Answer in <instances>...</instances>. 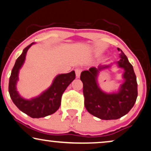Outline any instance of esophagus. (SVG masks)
<instances>
[{
  "mask_svg": "<svg viewBox=\"0 0 151 151\" xmlns=\"http://www.w3.org/2000/svg\"><path fill=\"white\" fill-rule=\"evenodd\" d=\"M81 69H80V68H77V69H75L76 77H77V78H79L80 74H81Z\"/></svg>",
  "mask_w": 151,
  "mask_h": 151,
  "instance_id": "1",
  "label": "esophagus"
}]
</instances>
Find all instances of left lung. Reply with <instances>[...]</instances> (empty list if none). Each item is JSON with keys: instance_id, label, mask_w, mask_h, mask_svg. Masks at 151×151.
I'll return each mask as SVG.
<instances>
[{"instance_id": "1", "label": "left lung", "mask_w": 151, "mask_h": 151, "mask_svg": "<svg viewBox=\"0 0 151 151\" xmlns=\"http://www.w3.org/2000/svg\"><path fill=\"white\" fill-rule=\"evenodd\" d=\"M118 50L121 51V59L116 63L118 68L124 70V82L117 92H104L98 82L99 72L110 68L112 64L100 65L98 68L93 67L82 72L80 77L83 83L86 109L90 114L102 120H115L125 116L134 105L138 95L137 77L133 67L123 51L119 48Z\"/></svg>"}]
</instances>
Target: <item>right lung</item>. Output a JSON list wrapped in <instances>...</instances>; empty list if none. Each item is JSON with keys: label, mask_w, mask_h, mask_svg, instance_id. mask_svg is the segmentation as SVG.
Here are the masks:
<instances>
[{"label": "right lung", "mask_w": 151, "mask_h": 151, "mask_svg": "<svg viewBox=\"0 0 151 151\" xmlns=\"http://www.w3.org/2000/svg\"><path fill=\"white\" fill-rule=\"evenodd\" d=\"M33 44L34 42L26 47L15 62L9 77V93L12 102L19 109L30 117L39 118L53 114L58 109L63 93L75 79V72L72 71L67 74H58L50 86L37 97L30 100L23 98L17 90L19 72L24 63L28 49Z\"/></svg>", "instance_id": "1"}]
</instances>
